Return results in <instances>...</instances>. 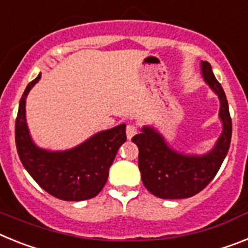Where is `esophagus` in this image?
<instances>
[{
	"instance_id": "obj_1",
	"label": "esophagus",
	"mask_w": 248,
	"mask_h": 248,
	"mask_svg": "<svg viewBox=\"0 0 248 248\" xmlns=\"http://www.w3.org/2000/svg\"><path fill=\"white\" fill-rule=\"evenodd\" d=\"M137 133V126L133 124H128L126 127V135H127V139L131 140L135 135Z\"/></svg>"
}]
</instances>
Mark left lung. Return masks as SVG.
<instances>
[{
  "instance_id": "8db88e82",
  "label": "left lung",
  "mask_w": 248,
  "mask_h": 248,
  "mask_svg": "<svg viewBox=\"0 0 248 248\" xmlns=\"http://www.w3.org/2000/svg\"><path fill=\"white\" fill-rule=\"evenodd\" d=\"M202 76L218 96L219 117L223 131L214 150L204 156H186L171 150L160 133L143 127L132 137L139 147V169L142 182L152 195L165 200L192 197L214 180L225 160L232 136V121L222 86L215 77L207 61L201 63Z\"/></svg>"
}]
</instances>
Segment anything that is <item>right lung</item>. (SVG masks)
I'll use <instances>...</instances> for the list:
<instances>
[{"label": "right lung", "instance_id": "obj_1", "mask_svg": "<svg viewBox=\"0 0 248 248\" xmlns=\"http://www.w3.org/2000/svg\"><path fill=\"white\" fill-rule=\"evenodd\" d=\"M41 75L27 85L17 112L15 137L23 167L40 187L63 201H85L101 192L118 148L126 141V124L96 133L72 150L49 152L36 147L26 124V97Z\"/></svg>", "mask_w": 248, "mask_h": 248}]
</instances>
